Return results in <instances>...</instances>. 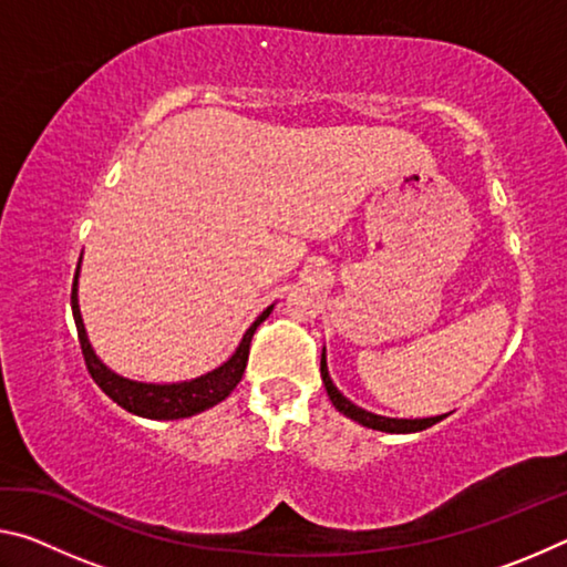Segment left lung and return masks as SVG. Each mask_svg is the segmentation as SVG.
<instances>
[{"label":"left lung","instance_id":"obj_1","mask_svg":"<svg viewBox=\"0 0 567 567\" xmlns=\"http://www.w3.org/2000/svg\"><path fill=\"white\" fill-rule=\"evenodd\" d=\"M320 375H322V382H324V390H328V395L332 400V405L338 408L344 417L360 422L362 427L380 430V433H392V435H408V433H420V430L435 425V422H440V420L445 417V415L420 417V420L382 417V415H375V412H368V410L358 408V405H354V402H350L348 398H344L338 388H334V382L330 378V370H328V360H324V350H322V360H320Z\"/></svg>","mask_w":567,"mask_h":567}]
</instances>
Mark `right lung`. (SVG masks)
Masks as SVG:
<instances>
[{
    "label": "right lung",
    "instance_id": "obj_1",
    "mask_svg": "<svg viewBox=\"0 0 567 567\" xmlns=\"http://www.w3.org/2000/svg\"><path fill=\"white\" fill-rule=\"evenodd\" d=\"M80 267H82V257H80V265H76L74 282H72V315H74L76 334H80L82 354H84V362H87L90 375L102 388L104 395L112 398L120 408L132 412V415L147 417V420L192 417L197 415V412H205L209 408H215L217 402H223L229 392L237 388V382L243 380V372L247 368L249 342H252L257 324L270 318L275 307L270 305L267 310L260 312V318L249 324L235 352L229 354L219 368L209 370L199 378L182 380V382H140L114 372L97 358V352H94L92 342L87 338V330H84L80 297H76V287H80Z\"/></svg>",
    "mask_w": 567,
    "mask_h": 567
}]
</instances>
